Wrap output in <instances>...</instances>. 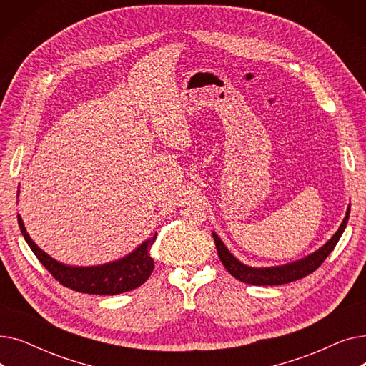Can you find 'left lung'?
<instances>
[{"mask_svg": "<svg viewBox=\"0 0 366 366\" xmlns=\"http://www.w3.org/2000/svg\"><path fill=\"white\" fill-rule=\"evenodd\" d=\"M350 217V206L347 207V212H345V217L337 229V233L326 242L322 247H319L317 251L313 254L307 255L301 259H297L294 262H287L283 265H276V267H251L240 262L232 252L228 251L224 242L218 237L215 232H212L215 246L218 251V257L224 267L227 268V272L232 274L233 277L239 279L243 283L249 285H257V286H273V285H283V283H290L298 279H302L305 276H309L315 270L320 267V264L326 259L332 251L335 244L338 243L341 234L344 233V228L347 225Z\"/></svg>", "mask_w": 366, "mask_h": 366, "instance_id": "left-lung-1", "label": "left lung"}]
</instances>
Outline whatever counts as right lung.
I'll return each mask as SVG.
<instances>
[{
    "instance_id": "obj_1",
    "label": "right lung",
    "mask_w": 366,
    "mask_h": 366,
    "mask_svg": "<svg viewBox=\"0 0 366 366\" xmlns=\"http://www.w3.org/2000/svg\"><path fill=\"white\" fill-rule=\"evenodd\" d=\"M17 222L19 227H21L22 236L32 249L35 257L40 259V262L47 268L56 280H59V283L66 287H71L72 291L94 295L123 294L141 286L154 270V261L149 255V251L154 240L157 237V233L151 239L142 242L129 255L120 259H115L102 265L74 267L56 261L44 251H41L26 233V228L21 215H17Z\"/></svg>"
}]
</instances>
